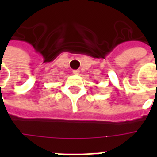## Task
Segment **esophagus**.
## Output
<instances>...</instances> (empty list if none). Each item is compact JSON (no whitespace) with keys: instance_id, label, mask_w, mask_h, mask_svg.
<instances>
[{"instance_id":"1","label":"esophagus","mask_w":157,"mask_h":157,"mask_svg":"<svg viewBox=\"0 0 157 157\" xmlns=\"http://www.w3.org/2000/svg\"><path fill=\"white\" fill-rule=\"evenodd\" d=\"M72 72H73L74 75H79L80 74V71H78V70H74Z\"/></svg>"}]
</instances>
